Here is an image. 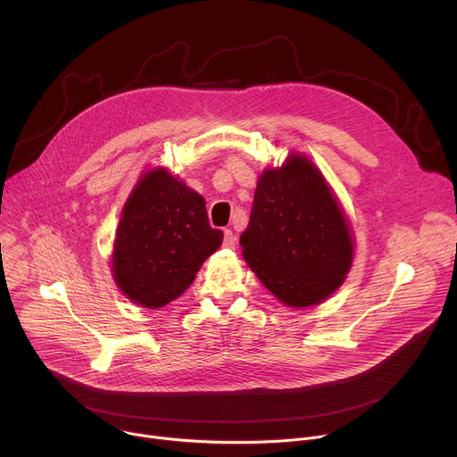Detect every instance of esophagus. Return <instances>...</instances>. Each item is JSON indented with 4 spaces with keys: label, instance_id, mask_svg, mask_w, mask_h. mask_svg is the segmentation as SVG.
<instances>
[{
    "label": "esophagus",
    "instance_id": "34e87169",
    "mask_svg": "<svg viewBox=\"0 0 457 457\" xmlns=\"http://www.w3.org/2000/svg\"><path fill=\"white\" fill-rule=\"evenodd\" d=\"M235 244H237V238H235L233 231L231 229H224V242H222V245L228 247V249H233Z\"/></svg>",
    "mask_w": 457,
    "mask_h": 457
}]
</instances>
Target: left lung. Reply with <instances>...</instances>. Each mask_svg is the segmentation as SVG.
<instances>
[{
  "label": "left lung",
  "instance_id": "8db88e82",
  "mask_svg": "<svg viewBox=\"0 0 457 457\" xmlns=\"http://www.w3.org/2000/svg\"><path fill=\"white\" fill-rule=\"evenodd\" d=\"M240 245L256 278L289 307L329 298L354 258L353 229L333 187L295 152L260 173Z\"/></svg>",
  "mask_w": 457,
  "mask_h": 457
}]
</instances>
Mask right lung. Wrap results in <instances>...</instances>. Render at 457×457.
I'll return each mask as SVG.
<instances>
[{"instance_id":"obj_1","label":"right lung","mask_w":457,"mask_h":457,"mask_svg":"<svg viewBox=\"0 0 457 457\" xmlns=\"http://www.w3.org/2000/svg\"><path fill=\"white\" fill-rule=\"evenodd\" d=\"M206 201L166 168L141 173L115 229L112 277L137 305L159 309L179 298L222 244Z\"/></svg>"}]
</instances>
